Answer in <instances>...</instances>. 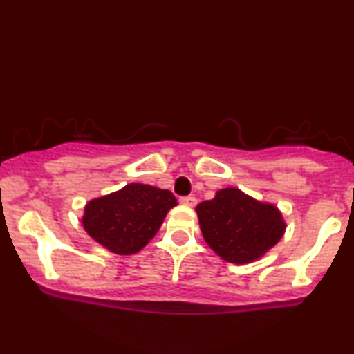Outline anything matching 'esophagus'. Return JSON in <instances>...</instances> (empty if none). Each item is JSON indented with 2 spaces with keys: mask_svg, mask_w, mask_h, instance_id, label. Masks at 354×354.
<instances>
[{
  "mask_svg": "<svg viewBox=\"0 0 354 354\" xmlns=\"http://www.w3.org/2000/svg\"><path fill=\"white\" fill-rule=\"evenodd\" d=\"M180 203L185 205V206H190V208H194V206L196 205V198H195V196H182Z\"/></svg>",
  "mask_w": 354,
  "mask_h": 354,
  "instance_id": "1",
  "label": "esophagus"
}]
</instances>
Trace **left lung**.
Listing matches in <instances>:
<instances>
[{"instance_id":"obj_1","label":"left lung","mask_w":354,"mask_h":354,"mask_svg":"<svg viewBox=\"0 0 354 354\" xmlns=\"http://www.w3.org/2000/svg\"><path fill=\"white\" fill-rule=\"evenodd\" d=\"M195 211L205 242L229 263L247 265L261 259L286 231L277 205L255 200L236 187L221 188Z\"/></svg>"}]
</instances>
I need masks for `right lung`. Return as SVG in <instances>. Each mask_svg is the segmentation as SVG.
Here are the masks:
<instances>
[{
  "instance_id": "right-lung-1",
  "label": "right lung",
  "mask_w": 354,
  "mask_h": 354,
  "mask_svg": "<svg viewBox=\"0 0 354 354\" xmlns=\"http://www.w3.org/2000/svg\"><path fill=\"white\" fill-rule=\"evenodd\" d=\"M177 205L169 190L128 183L120 190L87 201L81 221L84 231L104 249L131 255L145 249Z\"/></svg>"
}]
</instances>
